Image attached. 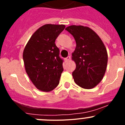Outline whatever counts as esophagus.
Masks as SVG:
<instances>
[{
  "mask_svg": "<svg viewBox=\"0 0 125 125\" xmlns=\"http://www.w3.org/2000/svg\"><path fill=\"white\" fill-rule=\"evenodd\" d=\"M70 59H71V57L70 56H68L65 59V60H66V62H68L69 60H70Z\"/></svg>",
  "mask_w": 125,
  "mask_h": 125,
  "instance_id": "obj_1",
  "label": "esophagus"
}]
</instances>
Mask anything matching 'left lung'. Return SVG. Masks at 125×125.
Instances as JSON below:
<instances>
[{"mask_svg":"<svg viewBox=\"0 0 125 125\" xmlns=\"http://www.w3.org/2000/svg\"><path fill=\"white\" fill-rule=\"evenodd\" d=\"M65 30L76 42L72 59L76 64L73 76L75 83L85 89H92L103 79L106 70L108 54L99 36L91 28L71 25Z\"/></svg>","mask_w":125,"mask_h":125,"instance_id":"1","label":"left lung"}]
</instances>
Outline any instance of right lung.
<instances>
[{
  "label": "right lung",
  "mask_w": 125,
  "mask_h": 125,
  "mask_svg": "<svg viewBox=\"0 0 125 125\" xmlns=\"http://www.w3.org/2000/svg\"><path fill=\"white\" fill-rule=\"evenodd\" d=\"M65 28L64 25H43L32 35L23 50L26 73L35 86L42 91H51L59 83L63 60L59 56L55 41Z\"/></svg>",
  "instance_id": "obj_1"
}]
</instances>
